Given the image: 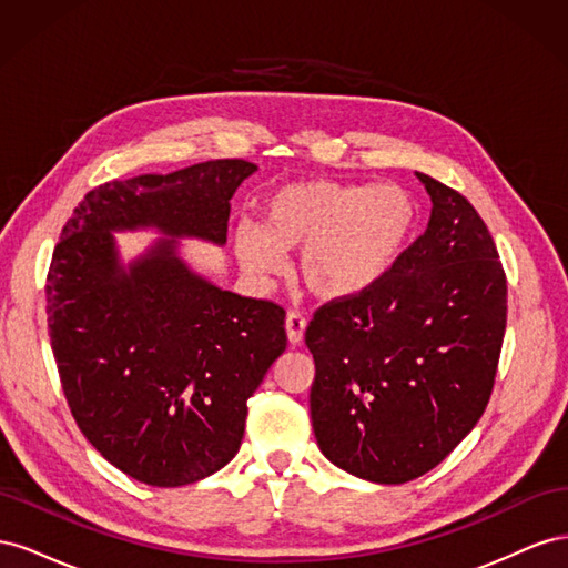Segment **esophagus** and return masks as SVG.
I'll use <instances>...</instances> for the list:
<instances>
[{"mask_svg": "<svg viewBox=\"0 0 568 568\" xmlns=\"http://www.w3.org/2000/svg\"><path fill=\"white\" fill-rule=\"evenodd\" d=\"M305 326H307V322H305V317H303L301 313H294V311H291V313L286 315V336H288V343H291V346H298V343L303 341Z\"/></svg>", "mask_w": 568, "mask_h": 568, "instance_id": "obj_1", "label": "esophagus"}]
</instances>
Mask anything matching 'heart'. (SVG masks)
Here are the masks:
<instances>
[{"label":"heart","instance_id":"obj_1","mask_svg":"<svg viewBox=\"0 0 568 568\" xmlns=\"http://www.w3.org/2000/svg\"><path fill=\"white\" fill-rule=\"evenodd\" d=\"M419 205L403 184L294 182L272 192L261 227L234 232V253L253 277L284 270L282 251H301V277L315 296L346 301L382 284L417 230Z\"/></svg>","mask_w":568,"mask_h":568}]
</instances>
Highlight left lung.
<instances>
[{
  "instance_id": "1",
  "label": "left lung",
  "mask_w": 568,
  "mask_h": 568,
  "mask_svg": "<svg viewBox=\"0 0 568 568\" xmlns=\"http://www.w3.org/2000/svg\"><path fill=\"white\" fill-rule=\"evenodd\" d=\"M426 232L388 277L315 313L313 432L322 455L372 484H407L448 457L484 415L507 324L493 236L455 189L417 173Z\"/></svg>"
}]
</instances>
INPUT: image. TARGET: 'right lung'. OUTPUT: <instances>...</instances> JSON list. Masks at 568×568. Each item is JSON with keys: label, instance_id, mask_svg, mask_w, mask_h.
I'll use <instances>...</instances> for the list:
<instances>
[{"label": "right lung", "instance_id": "add662e5", "mask_svg": "<svg viewBox=\"0 0 568 568\" xmlns=\"http://www.w3.org/2000/svg\"><path fill=\"white\" fill-rule=\"evenodd\" d=\"M257 165L222 159L101 184L65 222L47 317L68 407L113 467L175 488L239 453L248 398L286 348L284 307L201 277L180 239L227 242L230 199ZM163 236L125 266L113 231Z\"/></svg>", "mask_w": 568, "mask_h": 568}]
</instances>
